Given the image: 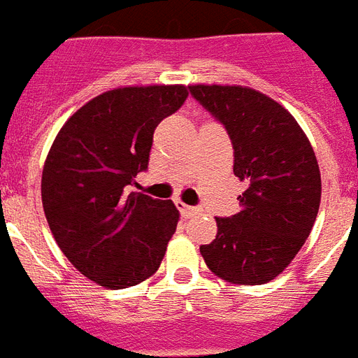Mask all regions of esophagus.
Listing matches in <instances>:
<instances>
[{
  "mask_svg": "<svg viewBox=\"0 0 358 358\" xmlns=\"http://www.w3.org/2000/svg\"><path fill=\"white\" fill-rule=\"evenodd\" d=\"M176 206L180 208V212H182V215H184V217H193V215H196V213H199V208L187 206V204H184V202H176Z\"/></svg>",
  "mask_w": 358,
  "mask_h": 358,
  "instance_id": "obj_1",
  "label": "esophagus"
}]
</instances>
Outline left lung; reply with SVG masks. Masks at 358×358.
<instances>
[{"mask_svg": "<svg viewBox=\"0 0 358 358\" xmlns=\"http://www.w3.org/2000/svg\"><path fill=\"white\" fill-rule=\"evenodd\" d=\"M223 124L234 146V174L247 184L241 212L217 217L202 245L206 266L232 284H266L292 264L322 201L316 154L297 120L273 98L241 85H189Z\"/></svg>", "mask_w": 358, "mask_h": 358, "instance_id": "obj_1", "label": "left lung"}]
</instances>
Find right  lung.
<instances>
[{"label": "right lung", "mask_w": 358, "mask_h": 358, "mask_svg": "<svg viewBox=\"0 0 358 358\" xmlns=\"http://www.w3.org/2000/svg\"><path fill=\"white\" fill-rule=\"evenodd\" d=\"M185 85L120 87L80 108L59 129L42 169V206L72 266L109 289L157 271L180 213L129 191L148 169L154 129L178 111Z\"/></svg>", "instance_id": "1"}]
</instances>
